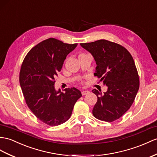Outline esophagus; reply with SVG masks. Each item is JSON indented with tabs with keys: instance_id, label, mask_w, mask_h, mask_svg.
Wrapping results in <instances>:
<instances>
[{
	"instance_id": "obj_1",
	"label": "esophagus",
	"mask_w": 157,
	"mask_h": 157,
	"mask_svg": "<svg viewBox=\"0 0 157 157\" xmlns=\"http://www.w3.org/2000/svg\"><path fill=\"white\" fill-rule=\"evenodd\" d=\"M81 93H82V95H85V94H89V90H82L81 92Z\"/></svg>"
}]
</instances>
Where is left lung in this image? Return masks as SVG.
<instances>
[{
  "instance_id": "1",
  "label": "left lung",
  "mask_w": 157,
  "mask_h": 157,
  "mask_svg": "<svg viewBox=\"0 0 157 157\" xmlns=\"http://www.w3.org/2000/svg\"><path fill=\"white\" fill-rule=\"evenodd\" d=\"M80 44L94 57L97 64L94 75L108 87L103 94L101 90H92L97 97L93 114L101 121H116L131 107L139 89L132 56L123 46L104 39Z\"/></svg>"
}]
</instances>
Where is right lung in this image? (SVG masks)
<instances>
[{
	"instance_id": "1",
	"label": "right lung",
	"mask_w": 157,
	"mask_h": 157,
	"mask_svg": "<svg viewBox=\"0 0 157 157\" xmlns=\"http://www.w3.org/2000/svg\"><path fill=\"white\" fill-rule=\"evenodd\" d=\"M77 44L50 38L30 50L22 64L19 82L26 105L40 121L52 127L68 121L82 97L75 87L64 89L65 93L55 89V78Z\"/></svg>"
}]
</instances>
